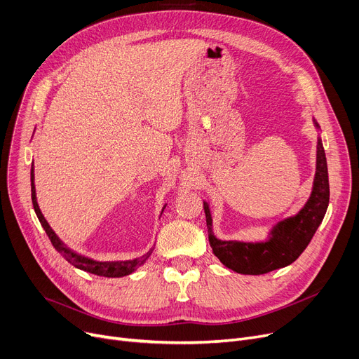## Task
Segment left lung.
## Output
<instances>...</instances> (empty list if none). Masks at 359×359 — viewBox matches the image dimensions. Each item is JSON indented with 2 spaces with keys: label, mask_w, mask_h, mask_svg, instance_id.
Segmentation results:
<instances>
[{
  "label": "left lung",
  "mask_w": 359,
  "mask_h": 359,
  "mask_svg": "<svg viewBox=\"0 0 359 359\" xmlns=\"http://www.w3.org/2000/svg\"><path fill=\"white\" fill-rule=\"evenodd\" d=\"M314 125L318 128V123ZM329 175L327 161L322 140L317 141V164L311 195L295 217L278 222L268 241L244 243L222 241L212 233V217L210 206L203 202V211L208 227V238L214 255L222 265L243 275H262L291 265L306 250L318 225L322 224L329 206Z\"/></svg>",
  "instance_id": "left-lung-1"
}]
</instances>
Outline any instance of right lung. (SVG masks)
Here are the masks:
<instances>
[{"label": "right lung", "mask_w": 359, "mask_h": 359, "mask_svg": "<svg viewBox=\"0 0 359 359\" xmlns=\"http://www.w3.org/2000/svg\"><path fill=\"white\" fill-rule=\"evenodd\" d=\"M34 173H33V164H32V172H30V182H32V202H33V208L34 212L39 218L43 230L46 231L52 246L55 248V250L58 252L67 262H69L71 265H74L75 268H79L81 271H86L88 273H94L97 276H106V278H121L125 275H129L134 272L137 268H140L142 263H145V260L149 257L151 252L142 257L134 259V260H122V262H97V260H93L84 256H80L77 253H74L72 250H69L65 244L58 238L53 233V230L49 227L48 221L45 219V217L42 215L41 210H39V205L36 202V191H34Z\"/></svg>", "instance_id": "obj_1"}]
</instances>
